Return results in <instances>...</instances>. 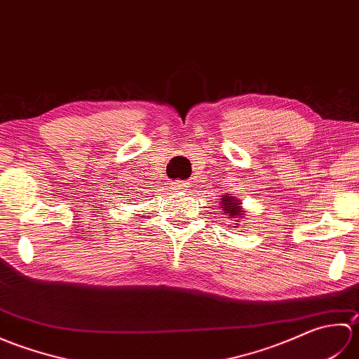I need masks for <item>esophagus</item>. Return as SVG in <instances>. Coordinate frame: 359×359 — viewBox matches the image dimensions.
Wrapping results in <instances>:
<instances>
[{
  "instance_id": "1",
  "label": "esophagus",
  "mask_w": 359,
  "mask_h": 359,
  "mask_svg": "<svg viewBox=\"0 0 359 359\" xmlns=\"http://www.w3.org/2000/svg\"><path fill=\"white\" fill-rule=\"evenodd\" d=\"M189 187H191V184H189V182H187V180H175L172 184V188L177 189V191H180V193L188 191Z\"/></svg>"
}]
</instances>
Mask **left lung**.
<instances>
[{"instance_id": "obj_1", "label": "left lung", "mask_w": 359, "mask_h": 359, "mask_svg": "<svg viewBox=\"0 0 359 359\" xmlns=\"http://www.w3.org/2000/svg\"><path fill=\"white\" fill-rule=\"evenodd\" d=\"M220 210L224 211V215H226L230 219L234 220V228L239 225L241 220L243 219V215H245V210L242 208V202L239 199H236L231 194H224L220 196Z\"/></svg>"}]
</instances>
